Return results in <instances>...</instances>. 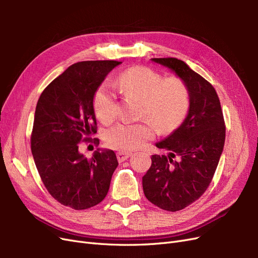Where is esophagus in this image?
<instances>
[{"label": "esophagus", "mask_w": 258, "mask_h": 258, "mask_svg": "<svg viewBox=\"0 0 258 258\" xmlns=\"http://www.w3.org/2000/svg\"><path fill=\"white\" fill-rule=\"evenodd\" d=\"M131 155H132V153L119 151V152H117V159H118L119 162H122V161H124V160H127Z\"/></svg>", "instance_id": "obj_1"}]
</instances>
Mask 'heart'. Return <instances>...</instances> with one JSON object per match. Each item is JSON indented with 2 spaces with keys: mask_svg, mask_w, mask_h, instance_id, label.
<instances>
[{
  "mask_svg": "<svg viewBox=\"0 0 258 258\" xmlns=\"http://www.w3.org/2000/svg\"><path fill=\"white\" fill-rule=\"evenodd\" d=\"M128 97L141 100L136 123H117L104 132L108 147L119 151H132L153 140L159 130L169 134L186 118L190 106L189 91L182 79L165 77L148 67H132L120 73L117 80ZM93 111L98 118L112 122L118 112L116 95L107 84H102L93 96Z\"/></svg>",
  "mask_w": 258,
  "mask_h": 258,
  "instance_id": "1",
  "label": "heart"
}]
</instances>
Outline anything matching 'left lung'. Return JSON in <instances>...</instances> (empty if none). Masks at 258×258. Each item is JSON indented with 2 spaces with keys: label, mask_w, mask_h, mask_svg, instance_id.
<instances>
[{
  "label": "left lung",
  "mask_w": 258,
  "mask_h": 258,
  "mask_svg": "<svg viewBox=\"0 0 258 258\" xmlns=\"http://www.w3.org/2000/svg\"><path fill=\"white\" fill-rule=\"evenodd\" d=\"M152 60L174 71L189 91L190 106L184 122L156 144L169 155H153L152 166L142 178L148 201L175 212L198 200L212 182L224 148L225 120L217 93L204 77L176 58Z\"/></svg>",
  "instance_id": "obj_1"
}]
</instances>
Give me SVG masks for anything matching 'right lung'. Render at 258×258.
I'll return each mask as SVG.
<instances>
[{"instance_id": "add662e5", "label": "right lung", "mask_w": 258, "mask_h": 258, "mask_svg": "<svg viewBox=\"0 0 258 258\" xmlns=\"http://www.w3.org/2000/svg\"><path fill=\"white\" fill-rule=\"evenodd\" d=\"M120 61H82L69 67L46 87L37 101L31 151L46 189L74 210L95 207L110 188L118 166L113 151L80 153L83 142L99 145L93 96Z\"/></svg>"}]
</instances>
